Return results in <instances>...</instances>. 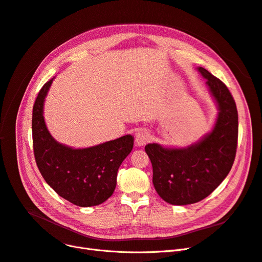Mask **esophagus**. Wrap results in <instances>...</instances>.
I'll list each match as a JSON object with an SVG mask.
<instances>
[{"mask_svg": "<svg viewBox=\"0 0 262 262\" xmlns=\"http://www.w3.org/2000/svg\"><path fill=\"white\" fill-rule=\"evenodd\" d=\"M149 138H150L149 133L147 130H145V129H141V130H139L138 133L136 134L135 141H136V144L138 145V146H143V145H145L148 142Z\"/></svg>", "mask_w": 262, "mask_h": 262, "instance_id": "1", "label": "esophagus"}]
</instances>
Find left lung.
<instances>
[{"instance_id": "1", "label": "left lung", "mask_w": 262, "mask_h": 262, "mask_svg": "<svg viewBox=\"0 0 262 262\" xmlns=\"http://www.w3.org/2000/svg\"><path fill=\"white\" fill-rule=\"evenodd\" d=\"M198 71L217 107L210 133L186 147L145 145L153 166V184L158 195L172 205H189L207 198L228 175L236 157L238 112L235 100L223 81L206 69Z\"/></svg>"}]
</instances>
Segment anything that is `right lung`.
Instances as JSON below:
<instances>
[{"mask_svg":"<svg viewBox=\"0 0 262 262\" xmlns=\"http://www.w3.org/2000/svg\"><path fill=\"white\" fill-rule=\"evenodd\" d=\"M50 79L41 88L33 107V145L37 167L47 184L62 199L91 207L113 195L122 161L132 152L134 137L125 135L86 148H73L55 140L43 118Z\"/></svg>","mask_w":262,"mask_h":262,"instance_id":"1","label":"right lung"}]
</instances>
